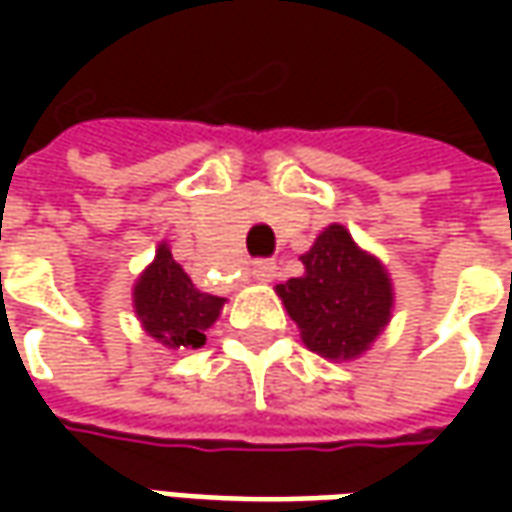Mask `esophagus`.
Masks as SVG:
<instances>
[{
    "mask_svg": "<svg viewBox=\"0 0 512 512\" xmlns=\"http://www.w3.org/2000/svg\"><path fill=\"white\" fill-rule=\"evenodd\" d=\"M276 276H279V267H276V262H270V259H259L253 265V279L256 282H273Z\"/></svg>",
    "mask_w": 512,
    "mask_h": 512,
    "instance_id": "esophagus-1",
    "label": "esophagus"
}]
</instances>
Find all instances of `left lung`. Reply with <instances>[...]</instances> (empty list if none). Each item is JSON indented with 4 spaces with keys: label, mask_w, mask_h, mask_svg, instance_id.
Segmentation results:
<instances>
[{
    "label": "left lung",
    "mask_w": 512,
    "mask_h": 512,
    "mask_svg": "<svg viewBox=\"0 0 512 512\" xmlns=\"http://www.w3.org/2000/svg\"><path fill=\"white\" fill-rule=\"evenodd\" d=\"M305 273L276 285L307 350L330 362L359 359L393 313L387 267L353 242L344 225H327L302 253Z\"/></svg>",
    "instance_id": "1"
}]
</instances>
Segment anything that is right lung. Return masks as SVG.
Listing matches in <instances>:
<instances>
[{"instance_id": "1", "label": "right lung", "mask_w": 512, "mask_h": 512, "mask_svg": "<svg viewBox=\"0 0 512 512\" xmlns=\"http://www.w3.org/2000/svg\"><path fill=\"white\" fill-rule=\"evenodd\" d=\"M225 299L202 293L190 282L185 267L179 265L162 242L156 256L133 285V310L150 339L168 350H196L205 344V330L222 313Z\"/></svg>"}]
</instances>
